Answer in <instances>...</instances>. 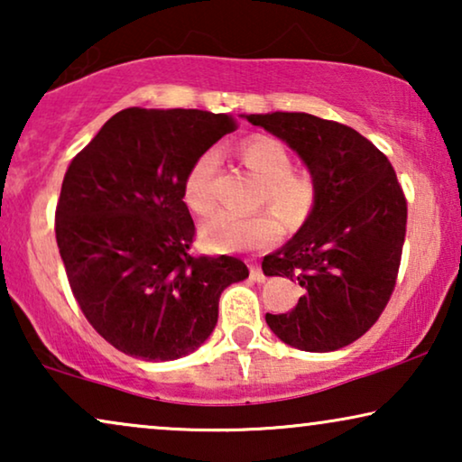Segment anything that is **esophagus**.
<instances>
[{"mask_svg": "<svg viewBox=\"0 0 462 462\" xmlns=\"http://www.w3.org/2000/svg\"><path fill=\"white\" fill-rule=\"evenodd\" d=\"M250 277H252V282H256V283L264 282V273L261 271V267H256V264H250Z\"/></svg>", "mask_w": 462, "mask_h": 462, "instance_id": "34e87169", "label": "esophagus"}]
</instances>
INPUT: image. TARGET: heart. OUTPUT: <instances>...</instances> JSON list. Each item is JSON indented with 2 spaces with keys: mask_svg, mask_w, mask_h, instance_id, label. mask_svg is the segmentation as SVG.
Wrapping results in <instances>:
<instances>
[{
  "mask_svg": "<svg viewBox=\"0 0 462 462\" xmlns=\"http://www.w3.org/2000/svg\"><path fill=\"white\" fill-rule=\"evenodd\" d=\"M239 157L263 180L258 201L271 204L283 223L299 225L309 217L315 199V187L307 176L292 172V155L280 141L258 136L244 143ZM214 172L217 153L206 151L189 168L182 185V199L195 214H210L214 210ZM201 242L217 252H245L267 248L280 237V223L273 214L258 212L254 217H237L231 212L214 214L201 225Z\"/></svg>",
  "mask_w": 462,
  "mask_h": 462,
  "instance_id": "1",
  "label": "heart"
}]
</instances>
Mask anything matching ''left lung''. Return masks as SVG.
Wrapping results in <instances>:
<instances>
[{
  "label": "left lung",
  "mask_w": 462,
  "mask_h": 462,
  "mask_svg": "<svg viewBox=\"0 0 462 462\" xmlns=\"http://www.w3.org/2000/svg\"><path fill=\"white\" fill-rule=\"evenodd\" d=\"M242 117L296 151L315 187L300 229L263 258L264 275L302 286L299 305L267 313V326L294 349H343L374 326L393 292L408 218L395 170L349 125L286 111Z\"/></svg>",
  "instance_id": "obj_1"
}]
</instances>
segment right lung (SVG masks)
I'll return each instance as SVG.
<instances>
[{"label": "right lung", "instance_id": "right-lung-1", "mask_svg": "<svg viewBox=\"0 0 462 462\" xmlns=\"http://www.w3.org/2000/svg\"><path fill=\"white\" fill-rule=\"evenodd\" d=\"M236 130L225 113L124 109L73 157L56 244L75 300L125 356L172 362L210 338L218 299L248 277L236 256H191L182 185L193 162Z\"/></svg>", "mask_w": 462, "mask_h": 462}]
</instances>
